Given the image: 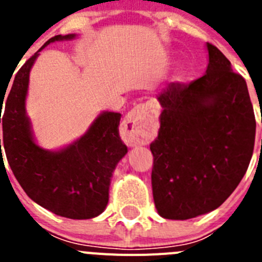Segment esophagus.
Returning a JSON list of instances; mask_svg holds the SVG:
<instances>
[{
    "label": "esophagus",
    "instance_id": "esophagus-1",
    "mask_svg": "<svg viewBox=\"0 0 262 262\" xmlns=\"http://www.w3.org/2000/svg\"><path fill=\"white\" fill-rule=\"evenodd\" d=\"M151 124L145 105H138L127 114L123 122V135L129 145L145 144L149 138Z\"/></svg>",
    "mask_w": 262,
    "mask_h": 262
}]
</instances>
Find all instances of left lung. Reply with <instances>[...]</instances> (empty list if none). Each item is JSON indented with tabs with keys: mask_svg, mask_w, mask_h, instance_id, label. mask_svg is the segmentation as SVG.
I'll return each instance as SVG.
<instances>
[{
	"mask_svg": "<svg viewBox=\"0 0 262 262\" xmlns=\"http://www.w3.org/2000/svg\"><path fill=\"white\" fill-rule=\"evenodd\" d=\"M206 73L172 84L157 96L163 111L154 155L157 212L186 221L217 209L244 177L252 159L256 119L247 82L207 43Z\"/></svg>",
	"mask_w": 262,
	"mask_h": 262,
	"instance_id": "8db88e82",
	"label": "left lung"
}]
</instances>
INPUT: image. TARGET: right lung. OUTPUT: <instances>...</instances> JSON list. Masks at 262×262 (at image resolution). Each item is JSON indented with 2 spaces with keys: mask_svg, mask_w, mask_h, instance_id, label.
I'll return each mask as SVG.
<instances>
[{
  "mask_svg": "<svg viewBox=\"0 0 262 262\" xmlns=\"http://www.w3.org/2000/svg\"><path fill=\"white\" fill-rule=\"evenodd\" d=\"M75 36H53L20 67L5 101L0 123L2 120L6 159L25 193L53 214L69 219H90L105 210L111 176L127 154L126 144L119 136L122 115L103 111L75 143L60 151H47L34 140L25 107L30 71L39 52L50 43L71 40ZM4 99L5 97L0 98L1 110ZM0 152L4 161L2 149Z\"/></svg>",
  "mask_w": 262,
  "mask_h": 262,
  "instance_id": "1",
  "label": "right lung"
}]
</instances>
